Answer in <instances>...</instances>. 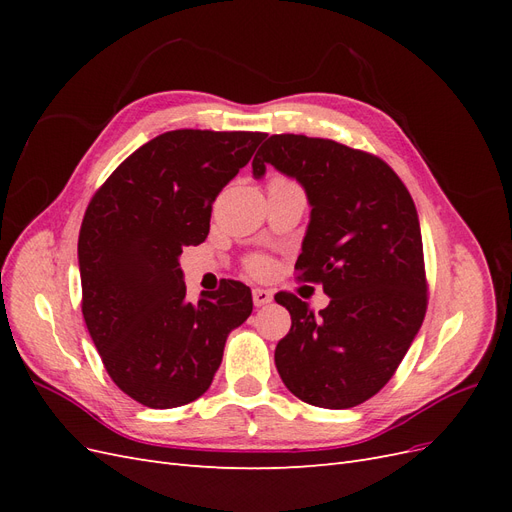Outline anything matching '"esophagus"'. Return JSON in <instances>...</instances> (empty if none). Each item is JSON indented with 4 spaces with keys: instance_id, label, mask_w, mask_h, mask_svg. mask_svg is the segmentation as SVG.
<instances>
[{
    "instance_id": "obj_1",
    "label": "esophagus",
    "mask_w": 512,
    "mask_h": 512,
    "mask_svg": "<svg viewBox=\"0 0 512 512\" xmlns=\"http://www.w3.org/2000/svg\"><path fill=\"white\" fill-rule=\"evenodd\" d=\"M252 299H254V305L256 307H262L273 301V292L271 290H265V288H254L252 290Z\"/></svg>"
}]
</instances>
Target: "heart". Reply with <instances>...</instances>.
Wrapping results in <instances>:
<instances>
[{"label": "heart", "mask_w": 512, "mask_h": 512, "mask_svg": "<svg viewBox=\"0 0 512 512\" xmlns=\"http://www.w3.org/2000/svg\"><path fill=\"white\" fill-rule=\"evenodd\" d=\"M247 269L256 275H262L271 269V262L265 256H252L250 260H247Z\"/></svg>", "instance_id": "heart-1"}]
</instances>
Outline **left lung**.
I'll return each instance as SVG.
<instances>
[{"mask_svg": "<svg viewBox=\"0 0 512 512\" xmlns=\"http://www.w3.org/2000/svg\"><path fill=\"white\" fill-rule=\"evenodd\" d=\"M267 164L303 185L312 215L294 269L331 297L314 314L275 294L292 318L275 367L305 404L354 408L393 378L427 312L414 200L389 164L329 138L273 134L252 162L256 179Z\"/></svg>", "mask_w": 512, "mask_h": 512, "instance_id": "obj_1", "label": "left lung"}]
</instances>
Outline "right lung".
Returning a JSON list of instances; mask_svg holds the SVG:
<instances>
[{
  "label": "right lung",
  "mask_w": 512,
  "mask_h": 512,
  "mask_svg": "<svg viewBox=\"0 0 512 512\" xmlns=\"http://www.w3.org/2000/svg\"><path fill=\"white\" fill-rule=\"evenodd\" d=\"M262 132L173 130L138 147L91 198L79 232L83 318L108 376L153 410L203 395L226 337L252 314L228 280L185 299L179 256L209 235L211 205Z\"/></svg>",
  "instance_id": "obj_1"
}]
</instances>
